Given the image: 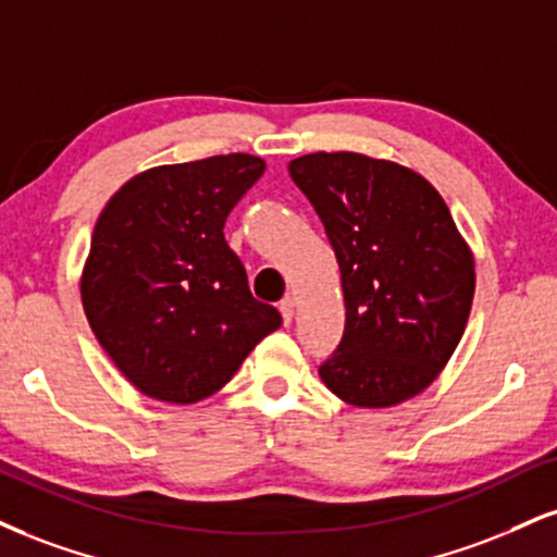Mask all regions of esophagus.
<instances>
[{
	"instance_id": "obj_1",
	"label": "esophagus",
	"mask_w": 557,
	"mask_h": 557,
	"mask_svg": "<svg viewBox=\"0 0 557 557\" xmlns=\"http://www.w3.org/2000/svg\"><path fill=\"white\" fill-rule=\"evenodd\" d=\"M293 311H296V300H293L290 296L280 300V313H283L285 324H290V321H293Z\"/></svg>"
}]
</instances>
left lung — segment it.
<instances>
[{
  "label": "left lung",
  "mask_w": 557,
  "mask_h": 557,
  "mask_svg": "<svg viewBox=\"0 0 557 557\" xmlns=\"http://www.w3.org/2000/svg\"><path fill=\"white\" fill-rule=\"evenodd\" d=\"M290 178L317 210L345 293V332L319 376L355 407H392L433 384L457 350L474 261L423 176L358 152L296 158Z\"/></svg>",
  "instance_id": "1"
}]
</instances>
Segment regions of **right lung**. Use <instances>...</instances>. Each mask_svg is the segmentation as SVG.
Instances as JSON below:
<instances>
[{"label":"right lung","instance_id":"1","mask_svg":"<svg viewBox=\"0 0 557 557\" xmlns=\"http://www.w3.org/2000/svg\"><path fill=\"white\" fill-rule=\"evenodd\" d=\"M264 173L233 152L160 165L111 197L92 231L83 306L100 347L147 397L191 405L283 324L251 296L225 220Z\"/></svg>","mask_w":557,"mask_h":557}]
</instances>
